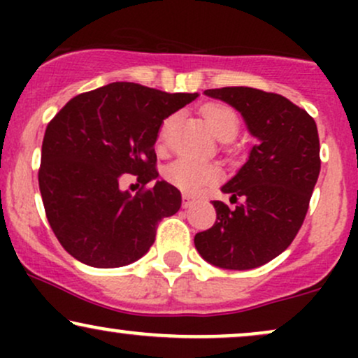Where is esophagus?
Listing matches in <instances>:
<instances>
[{"label": "esophagus", "instance_id": "esophagus-1", "mask_svg": "<svg viewBox=\"0 0 358 358\" xmlns=\"http://www.w3.org/2000/svg\"><path fill=\"white\" fill-rule=\"evenodd\" d=\"M182 202H183V207H185V208L192 207L193 196L190 195V193H183V195H182Z\"/></svg>", "mask_w": 358, "mask_h": 358}]
</instances>
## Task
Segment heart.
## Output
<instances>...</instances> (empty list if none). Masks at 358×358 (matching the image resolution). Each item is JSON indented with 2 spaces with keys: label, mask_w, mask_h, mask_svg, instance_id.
<instances>
[{
  "label": "heart",
  "mask_w": 358,
  "mask_h": 358,
  "mask_svg": "<svg viewBox=\"0 0 358 358\" xmlns=\"http://www.w3.org/2000/svg\"><path fill=\"white\" fill-rule=\"evenodd\" d=\"M202 116L207 122L210 133L220 141H231L239 131V116L231 106L210 102L202 108ZM176 124V116L171 114L162 122L156 138V145L163 148L166 145L168 136ZM165 178L175 187L185 192H196L207 187L217 180V170L210 165L196 162L192 158H178L165 170Z\"/></svg>",
  "instance_id": "obj_1"
}]
</instances>
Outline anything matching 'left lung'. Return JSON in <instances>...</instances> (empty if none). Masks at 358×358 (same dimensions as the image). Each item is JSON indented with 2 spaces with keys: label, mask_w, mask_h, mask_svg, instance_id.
I'll return each mask as SVG.
<instances>
[{
  "label": "left lung",
  "mask_w": 358,
  "mask_h": 358,
  "mask_svg": "<svg viewBox=\"0 0 358 358\" xmlns=\"http://www.w3.org/2000/svg\"><path fill=\"white\" fill-rule=\"evenodd\" d=\"M205 94L239 110L257 145L222 187L236 208L213 200L217 220L196 234L195 248L219 268H259L286 250L305 222L322 166L316 122L289 99L261 89L222 87Z\"/></svg>",
  "instance_id": "8db88e82"
}]
</instances>
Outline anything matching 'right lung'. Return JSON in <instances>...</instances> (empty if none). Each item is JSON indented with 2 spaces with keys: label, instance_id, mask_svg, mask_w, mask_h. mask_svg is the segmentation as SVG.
I'll list each match as a JSON object with an SVG mask.
<instances>
[{
  "label": "right lung",
  "instance_id": "1",
  "mask_svg": "<svg viewBox=\"0 0 358 358\" xmlns=\"http://www.w3.org/2000/svg\"><path fill=\"white\" fill-rule=\"evenodd\" d=\"M196 94H170L113 82L72 97L48 122L38 185L45 213L62 248L92 268L134 262L153 245L163 217L182 205L178 188L158 176L155 141L163 119ZM137 176L131 197L121 174Z\"/></svg>",
  "mask_w": 358,
  "mask_h": 358
}]
</instances>
